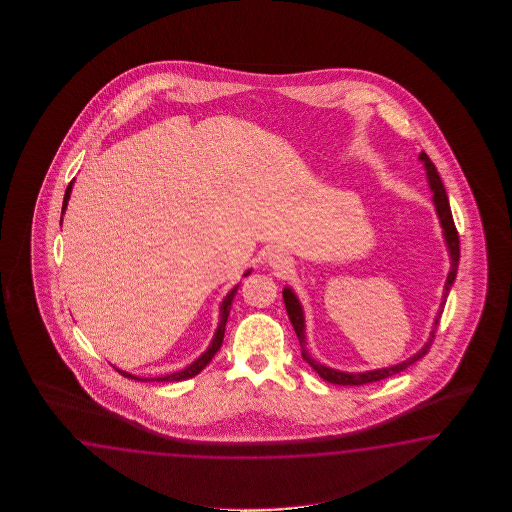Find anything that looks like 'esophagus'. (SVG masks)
I'll return each mask as SVG.
<instances>
[{
  "instance_id": "esophagus-1",
  "label": "esophagus",
  "mask_w": 512,
  "mask_h": 512,
  "mask_svg": "<svg viewBox=\"0 0 512 512\" xmlns=\"http://www.w3.org/2000/svg\"><path fill=\"white\" fill-rule=\"evenodd\" d=\"M269 265L280 272H285L291 267V260L280 251H274L269 254Z\"/></svg>"
}]
</instances>
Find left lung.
<instances>
[{
	"label": "left lung",
	"instance_id": "8db88e82",
	"mask_svg": "<svg viewBox=\"0 0 512 512\" xmlns=\"http://www.w3.org/2000/svg\"><path fill=\"white\" fill-rule=\"evenodd\" d=\"M421 161L425 163L426 174H428V181H430V188L434 192V203L437 208V214L441 219V227L445 232L446 245H448V252H450V272H448V278L445 283V293H443V304L439 307V313L435 316L434 327H432V333L430 338L425 344V348L421 349L419 353H415L414 357H410L408 360H404L397 366L392 368H382V370L366 371V373H344V371L331 370L327 366H322L320 362H316L315 359L309 357L307 349H305V326H304V313H302V307L300 302L296 300L293 291L291 289H285L283 291V302H285V309H287V315L289 320L293 324L294 331H296V337L300 340V346H302V357L305 362L313 368V370L324 379V381L331 382V384H340V386H360V384H370V382L382 381V379H388L395 373H401V371L410 368L414 362L419 359H423L428 349L432 348V342H434L435 331L439 326V320H441V313H443V307H445L446 296L448 291L452 287V283L456 280L457 274V263H459V236H457L456 225H454V218H452V210H450V203H448V197H446L445 186L441 177L437 174V168L435 164L430 161V157L425 152L419 155Z\"/></svg>",
	"mask_w": 512,
	"mask_h": 512
}]
</instances>
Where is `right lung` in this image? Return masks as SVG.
<instances>
[{
  "mask_svg": "<svg viewBox=\"0 0 512 512\" xmlns=\"http://www.w3.org/2000/svg\"><path fill=\"white\" fill-rule=\"evenodd\" d=\"M69 194H71V183L67 185L66 196H64V205H62V212L66 210L67 207V199H69ZM247 274H251V271L245 272V276ZM238 289H240V285H236L229 294H227V298L223 300V304H221V320H219L218 331H216V335L212 338V344L208 346L207 351L199 357V359L194 362V364H190L186 370L175 371L172 375H166V377H157V379H152L155 382H172V381H186V379H192V377H196L199 371L203 370V368H207L208 362L212 360V357L218 353V349L221 348V342H223V337H225V324H227V318H229L230 307H232V300H234V296L238 293ZM119 371L120 375H124V377H128V379H137V381L141 382H150V379H139V377H135V375H130V373H126V371Z\"/></svg>",
  "mask_w": 512,
  "mask_h": 512,
  "instance_id": "right-lung-1",
  "label": "right lung"
}]
</instances>
